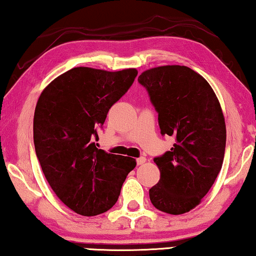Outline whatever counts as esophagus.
<instances>
[{"label":"esophagus","mask_w":256,"mask_h":256,"mask_svg":"<svg viewBox=\"0 0 256 256\" xmlns=\"http://www.w3.org/2000/svg\"><path fill=\"white\" fill-rule=\"evenodd\" d=\"M146 162V157H140V158H137V159H136L137 165H142V164H144V162Z\"/></svg>","instance_id":"1"}]
</instances>
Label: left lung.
I'll return each instance as SVG.
<instances>
[{"label":"left lung","mask_w":256,"mask_h":256,"mask_svg":"<svg viewBox=\"0 0 256 256\" xmlns=\"http://www.w3.org/2000/svg\"><path fill=\"white\" fill-rule=\"evenodd\" d=\"M138 83L157 110L160 134L176 137L171 150L154 158L160 179L149 190L150 201L164 212H188L223 165L226 128L220 102L209 83L184 66L149 69Z\"/></svg>","instance_id":"8db88e82"}]
</instances>
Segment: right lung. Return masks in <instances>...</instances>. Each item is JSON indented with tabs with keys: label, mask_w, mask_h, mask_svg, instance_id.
Listing matches in <instances>:
<instances>
[{
	"label": "right lung",
	"mask_w": 256,
	"mask_h": 256,
	"mask_svg": "<svg viewBox=\"0 0 256 256\" xmlns=\"http://www.w3.org/2000/svg\"><path fill=\"white\" fill-rule=\"evenodd\" d=\"M136 76V69L77 66L48 84L36 102L33 140L40 166L58 198L82 216L112 208L136 166L134 158L107 154L94 143Z\"/></svg>",
	"instance_id": "add662e5"
}]
</instances>
